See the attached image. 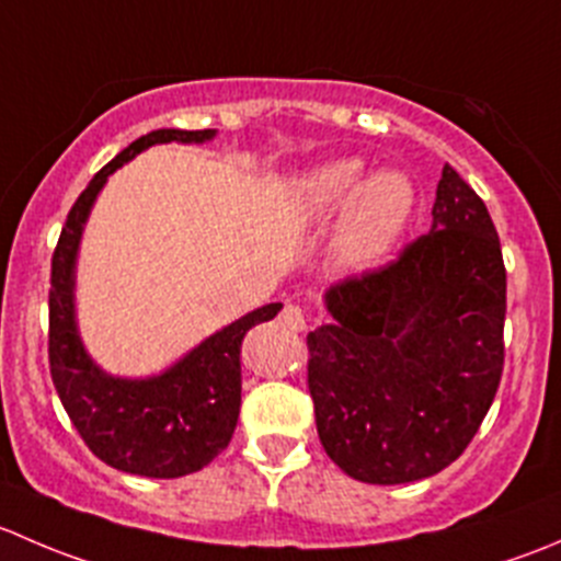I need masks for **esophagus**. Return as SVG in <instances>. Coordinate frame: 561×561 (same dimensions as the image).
Instances as JSON below:
<instances>
[{
  "mask_svg": "<svg viewBox=\"0 0 561 561\" xmlns=\"http://www.w3.org/2000/svg\"><path fill=\"white\" fill-rule=\"evenodd\" d=\"M279 320H282V325H287L290 331H307L309 317H307V309H304L301 304H285Z\"/></svg>",
  "mask_w": 561,
  "mask_h": 561,
  "instance_id": "esophagus-1",
  "label": "esophagus"
}]
</instances>
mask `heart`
Masks as SVG:
<instances>
[{
  "label": "heart",
  "mask_w": 561,
  "mask_h": 561,
  "mask_svg": "<svg viewBox=\"0 0 561 561\" xmlns=\"http://www.w3.org/2000/svg\"><path fill=\"white\" fill-rule=\"evenodd\" d=\"M415 186L404 173L386 171L364 181V162L336 160L317 168L298 186L304 219H331L344 211L342 252L355 263L382 257L404 233L415 211Z\"/></svg>",
  "instance_id": "b5f03b06"
}]
</instances>
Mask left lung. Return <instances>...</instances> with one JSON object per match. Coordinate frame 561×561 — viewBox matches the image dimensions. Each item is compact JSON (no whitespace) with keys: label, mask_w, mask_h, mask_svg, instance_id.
Returning <instances> with one entry per match:
<instances>
[{"label":"left lung","mask_w":561,"mask_h":561,"mask_svg":"<svg viewBox=\"0 0 561 561\" xmlns=\"http://www.w3.org/2000/svg\"><path fill=\"white\" fill-rule=\"evenodd\" d=\"M432 230L325 293L307 336L320 443L360 483L432 478L478 434L505 366L507 274L478 192L443 168Z\"/></svg>","instance_id":"obj_1"}]
</instances>
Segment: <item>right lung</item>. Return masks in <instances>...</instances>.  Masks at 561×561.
<instances>
[{"instance_id":"1","label":"right lung","mask_w":561,"mask_h":561,"mask_svg":"<svg viewBox=\"0 0 561 561\" xmlns=\"http://www.w3.org/2000/svg\"><path fill=\"white\" fill-rule=\"evenodd\" d=\"M214 135L217 129H154L133 140L81 192L50 260L48 360L56 393L100 461L144 478H184L228 448L241 410V342L249 328L274 320L282 304H265L211 333L162 375L111 377L89 358L78 336L72 296L78 244L89 211L116 168L154 144H203Z\"/></svg>"}]
</instances>
